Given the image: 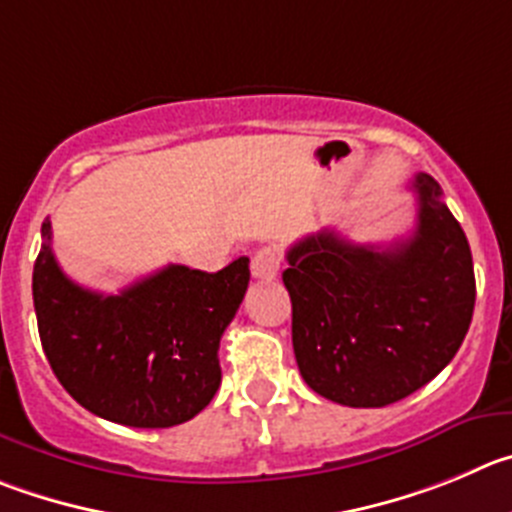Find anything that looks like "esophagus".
I'll return each instance as SVG.
<instances>
[{"mask_svg":"<svg viewBox=\"0 0 512 512\" xmlns=\"http://www.w3.org/2000/svg\"><path fill=\"white\" fill-rule=\"evenodd\" d=\"M250 270L257 280H272L278 278L280 272V255L275 247H260V250L252 255Z\"/></svg>","mask_w":512,"mask_h":512,"instance_id":"esophagus-1","label":"esophagus"}]
</instances>
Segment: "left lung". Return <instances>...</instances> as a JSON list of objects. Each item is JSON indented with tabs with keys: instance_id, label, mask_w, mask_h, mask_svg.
<instances>
[{
	"instance_id": "8db88e82",
	"label": "left lung",
	"mask_w": 512,
	"mask_h": 512,
	"mask_svg": "<svg viewBox=\"0 0 512 512\" xmlns=\"http://www.w3.org/2000/svg\"><path fill=\"white\" fill-rule=\"evenodd\" d=\"M417 229L391 247L321 229L288 250L293 348L315 394L386 407L434 379L460 351L475 310L472 252L429 174L412 181Z\"/></svg>"
}]
</instances>
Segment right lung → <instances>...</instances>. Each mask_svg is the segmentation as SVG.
<instances>
[{"label":"right lung","instance_id":"obj_1","mask_svg":"<svg viewBox=\"0 0 512 512\" xmlns=\"http://www.w3.org/2000/svg\"><path fill=\"white\" fill-rule=\"evenodd\" d=\"M32 272L37 328L57 381L108 422L164 429L189 422L222 381L219 338L250 283V260L219 272L169 265L118 295L65 275L52 255L50 219Z\"/></svg>","mask_w":512,"mask_h":512}]
</instances>
